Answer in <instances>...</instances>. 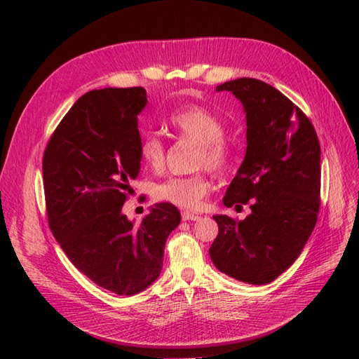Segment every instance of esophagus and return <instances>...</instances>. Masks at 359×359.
<instances>
[{
	"label": "esophagus",
	"instance_id": "34e87169",
	"mask_svg": "<svg viewBox=\"0 0 359 359\" xmlns=\"http://www.w3.org/2000/svg\"><path fill=\"white\" fill-rule=\"evenodd\" d=\"M181 217H182L184 222H194V220L199 219L198 214H193V212H189V211H184V212L181 214Z\"/></svg>",
	"mask_w": 359,
	"mask_h": 359
}]
</instances>
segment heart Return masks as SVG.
<instances>
[{
    "instance_id": "1",
    "label": "heart",
    "mask_w": 359,
    "mask_h": 359,
    "mask_svg": "<svg viewBox=\"0 0 359 359\" xmlns=\"http://www.w3.org/2000/svg\"><path fill=\"white\" fill-rule=\"evenodd\" d=\"M169 127L180 140L198 144L194 168H206L214 175H222L229 169L233 158V147L224 137L223 119L201 104H190L169 116ZM139 157L153 172L166 166V145L154 135L145 136L139 144ZM210 191V181L202 172L187 177H170L153 187L156 201L170 203L182 210H198Z\"/></svg>"
}]
</instances>
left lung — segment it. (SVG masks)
Listing matches in <instances>:
<instances>
[{
	"label": "left lung",
	"instance_id": "left-lung-1",
	"mask_svg": "<svg viewBox=\"0 0 359 359\" xmlns=\"http://www.w3.org/2000/svg\"><path fill=\"white\" fill-rule=\"evenodd\" d=\"M247 119L244 161L223 198L248 203L244 220L214 215L215 268L250 285H266L295 262L316 226L320 206V145L313 124L274 86L253 78L224 82Z\"/></svg>",
	"mask_w": 359,
	"mask_h": 359
}]
</instances>
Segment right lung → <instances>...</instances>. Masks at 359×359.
Masks as SVG:
<instances>
[{"instance_id":"1","label":"right lung","mask_w":359,"mask_h":359,"mask_svg":"<svg viewBox=\"0 0 359 359\" xmlns=\"http://www.w3.org/2000/svg\"><path fill=\"white\" fill-rule=\"evenodd\" d=\"M147 91L104 88L83 94L61 119L43 154L49 227L64 253L95 285L135 295L161 273L177 206L157 203L133 224L123 214L140 172L137 115Z\"/></svg>"}]
</instances>
